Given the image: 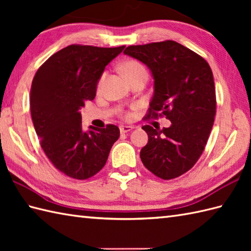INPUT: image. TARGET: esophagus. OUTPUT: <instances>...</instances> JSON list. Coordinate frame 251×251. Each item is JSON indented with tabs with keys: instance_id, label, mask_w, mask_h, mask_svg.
Returning a JSON list of instances; mask_svg holds the SVG:
<instances>
[{
	"instance_id": "esophagus-1",
	"label": "esophagus",
	"mask_w": 251,
	"mask_h": 251,
	"mask_svg": "<svg viewBox=\"0 0 251 251\" xmlns=\"http://www.w3.org/2000/svg\"><path fill=\"white\" fill-rule=\"evenodd\" d=\"M132 129H134V127L132 126H121L120 127V130H121V132L122 134H126V132H128V131H131Z\"/></svg>"
}]
</instances>
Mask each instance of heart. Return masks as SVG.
<instances>
[{
	"label": "heart",
	"mask_w": 251,
	"mask_h": 251,
	"mask_svg": "<svg viewBox=\"0 0 251 251\" xmlns=\"http://www.w3.org/2000/svg\"><path fill=\"white\" fill-rule=\"evenodd\" d=\"M122 69H123V72H124L125 75L128 77V79L131 78L132 76L138 75V74H140V73H147L146 68L143 67L140 62L134 61V60L125 62L124 65H123ZM104 78H105V74H103V75L101 76V78H100L99 87L102 86V84L104 82Z\"/></svg>",
	"instance_id": "1"
}]
</instances>
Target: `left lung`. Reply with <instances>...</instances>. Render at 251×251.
Listing matches in <instances>:
<instances>
[{
    "instance_id": "8db88e82",
    "label": "left lung",
    "mask_w": 251,
    "mask_h": 251,
    "mask_svg": "<svg viewBox=\"0 0 251 251\" xmlns=\"http://www.w3.org/2000/svg\"><path fill=\"white\" fill-rule=\"evenodd\" d=\"M151 71L154 93L147 119L165 115L168 128L142 126L149 140L140 151L143 165L158 178L183 175L201 155L214 125L216 90L207 61L175 41L128 46L124 50Z\"/></svg>"
}]
</instances>
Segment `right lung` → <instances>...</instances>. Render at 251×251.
Listing matches in <instances>:
<instances>
[{
    "instance_id": "add662e5",
    "label": "right lung",
    "mask_w": 251,
    "mask_h": 251,
    "mask_svg": "<svg viewBox=\"0 0 251 251\" xmlns=\"http://www.w3.org/2000/svg\"><path fill=\"white\" fill-rule=\"evenodd\" d=\"M125 46L70 45L50 57L31 85V116L41 147L52 165L74 179H88L106 163L120 129L82 128L81 110L93 100L104 68Z\"/></svg>"
}]
</instances>
